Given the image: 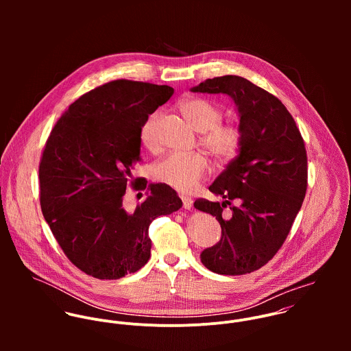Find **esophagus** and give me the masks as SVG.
I'll list each match as a JSON object with an SVG mask.
<instances>
[{
  "label": "esophagus",
  "instance_id": "esophagus-1",
  "mask_svg": "<svg viewBox=\"0 0 351 351\" xmlns=\"http://www.w3.org/2000/svg\"><path fill=\"white\" fill-rule=\"evenodd\" d=\"M181 200L184 204V208L185 209H191L193 206V199L192 197H188V196H181Z\"/></svg>",
  "mask_w": 351,
  "mask_h": 351
}]
</instances>
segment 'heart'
<instances>
[{
  "label": "heart",
  "mask_w": 351,
  "mask_h": 351,
  "mask_svg": "<svg viewBox=\"0 0 351 351\" xmlns=\"http://www.w3.org/2000/svg\"><path fill=\"white\" fill-rule=\"evenodd\" d=\"M180 110L201 132L200 145L220 162L232 160L242 149L245 141L243 127L237 121H221L223 108L210 99L191 97L180 102ZM160 112L155 110L141 128V143L147 150L158 149L156 123ZM209 173V160L202 152H170L160 158L152 167L156 181L180 192H191L199 186Z\"/></svg>",
  "instance_id": "heart-1"
}]
</instances>
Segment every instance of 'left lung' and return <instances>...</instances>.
<instances>
[{
  "label": "left lung",
  "instance_id": "left-lung-1",
  "mask_svg": "<svg viewBox=\"0 0 351 351\" xmlns=\"http://www.w3.org/2000/svg\"><path fill=\"white\" fill-rule=\"evenodd\" d=\"M192 90L228 95L245 131L239 155L209 186L224 201H195V208L216 216L221 227L220 241L201 252V262L217 274H247L281 249L300 210L308 185L304 139L285 105L246 78L216 77ZM227 204L232 216L223 219Z\"/></svg>",
  "mask_w": 351,
  "mask_h": 351
}]
</instances>
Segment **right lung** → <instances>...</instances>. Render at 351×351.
Here are the masks:
<instances>
[{
  "mask_svg": "<svg viewBox=\"0 0 351 351\" xmlns=\"http://www.w3.org/2000/svg\"><path fill=\"white\" fill-rule=\"evenodd\" d=\"M173 93L167 85L110 81L74 101L51 131L39 163L42 212L64 255L88 276L138 271L150 258L151 221L182 206L166 184L150 185L134 212L123 206L127 188H147L131 178L142 160L141 128Z\"/></svg>",
  "mask_w": 351,
  "mask_h": 351,
  "instance_id": "1",
  "label": "right lung"
}]
</instances>
